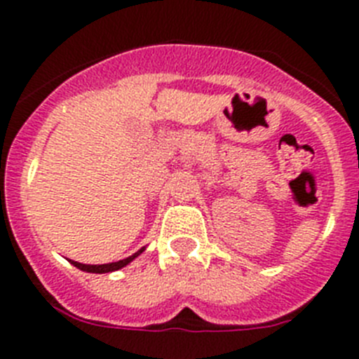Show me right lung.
<instances>
[{"label":"right lung","mask_w":359,"mask_h":359,"mask_svg":"<svg viewBox=\"0 0 359 359\" xmlns=\"http://www.w3.org/2000/svg\"><path fill=\"white\" fill-rule=\"evenodd\" d=\"M144 250L145 248L138 250V252L133 253V255L128 257V259H122V261H118V262H109V264H82V262H75V261H69V262H72L75 268L82 269V271H88V273H109V271H116V269L123 268V266H128L129 262L140 255Z\"/></svg>","instance_id":"1"}]
</instances>
